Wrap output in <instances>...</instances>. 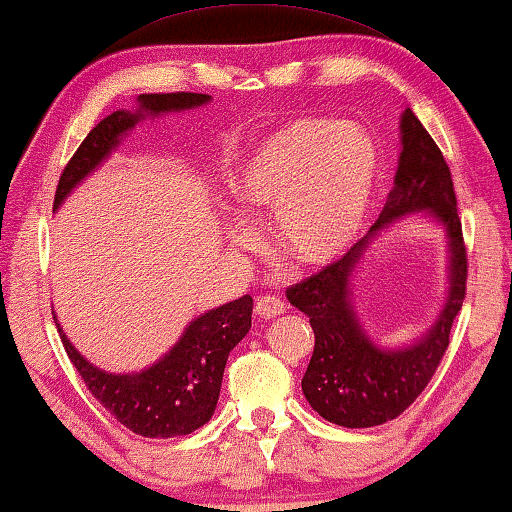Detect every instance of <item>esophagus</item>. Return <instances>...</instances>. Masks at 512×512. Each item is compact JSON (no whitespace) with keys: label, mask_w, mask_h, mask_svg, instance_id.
Instances as JSON below:
<instances>
[{"label":"esophagus","mask_w":512,"mask_h":512,"mask_svg":"<svg viewBox=\"0 0 512 512\" xmlns=\"http://www.w3.org/2000/svg\"><path fill=\"white\" fill-rule=\"evenodd\" d=\"M285 312V303L276 297H261L256 301V315L263 319H274Z\"/></svg>","instance_id":"esophagus-1"}]
</instances>
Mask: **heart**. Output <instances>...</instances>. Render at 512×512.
Listing matches in <instances>:
<instances>
[{
    "label": "heart",
    "mask_w": 512,
    "mask_h": 512,
    "mask_svg": "<svg viewBox=\"0 0 512 512\" xmlns=\"http://www.w3.org/2000/svg\"><path fill=\"white\" fill-rule=\"evenodd\" d=\"M380 150L362 128L297 119L265 132L233 177V197L249 220L272 218L276 247L297 267H324L351 249L369 218ZM231 245L258 247L245 220L229 227Z\"/></svg>",
    "instance_id": "heart-1"
}]
</instances>
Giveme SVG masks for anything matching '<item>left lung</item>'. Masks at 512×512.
<instances>
[{
	"label": "left lung",
	"instance_id": "8db88e82",
	"mask_svg": "<svg viewBox=\"0 0 512 512\" xmlns=\"http://www.w3.org/2000/svg\"><path fill=\"white\" fill-rule=\"evenodd\" d=\"M400 146L396 179L378 222L344 258L285 292L315 330V351L301 380L303 396L321 418L339 427L387 423L423 393L450 346V330L465 299L468 258L450 168L409 107L400 116ZM414 212L446 231V303L435 324L414 343L382 349L356 317L352 281L370 242L393 221Z\"/></svg>",
	"mask_w": 512,
	"mask_h": 512
}]
</instances>
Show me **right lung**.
<instances>
[{
    "label": "right lung",
    "mask_w": 512,
    "mask_h": 512,
    "mask_svg": "<svg viewBox=\"0 0 512 512\" xmlns=\"http://www.w3.org/2000/svg\"><path fill=\"white\" fill-rule=\"evenodd\" d=\"M211 101L209 94H141L137 110H116L96 125L69 159L56 188L53 211L69 193L119 148L134 125L168 112L195 110ZM254 299L245 294L220 308L206 310L184 328L182 337L148 369L107 373L76 351L56 319L62 346L92 396L125 425L146 438L186 436L206 425L220 398L222 373L229 353L251 328Z\"/></svg>",
    "instance_id": "add662e5"
}]
</instances>
